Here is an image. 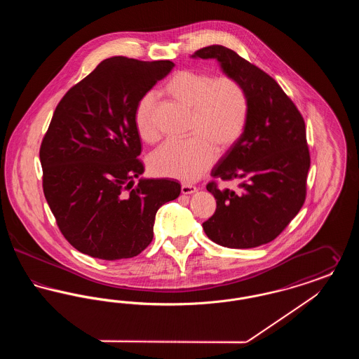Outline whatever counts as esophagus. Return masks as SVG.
<instances>
[{
    "label": "esophagus",
    "mask_w": 359,
    "mask_h": 359,
    "mask_svg": "<svg viewBox=\"0 0 359 359\" xmlns=\"http://www.w3.org/2000/svg\"><path fill=\"white\" fill-rule=\"evenodd\" d=\"M196 191H198V188L192 186V184H188V183H183L182 184V194H184V195H191V194H194Z\"/></svg>",
    "instance_id": "obj_1"
}]
</instances>
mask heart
<instances>
[{"label":"heart","instance_id":"heart-1","mask_svg":"<svg viewBox=\"0 0 359 359\" xmlns=\"http://www.w3.org/2000/svg\"><path fill=\"white\" fill-rule=\"evenodd\" d=\"M161 93L191 110L184 141H167L154 151L149 164L160 175L196 180L214 163L218 151H227L243 133L249 118V100L238 81L212 78L201 71L182 69L164 83ZM154 97L145 94L135 109L137 135L145 142L157 140L154 122Z\"/></svg>","mask_w":359,"mask_h":359}]
</instances>
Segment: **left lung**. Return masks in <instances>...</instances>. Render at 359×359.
Wrapping results in <instances>:
<instances>
[{
    "label": "left lung",
    "mask_w": 359,
    "mask_h": 359,
    "mask_svg": "<svg viewBox=\"0 0 359 359\" xmlns=\"http://www.w3.org/2000/svg\"><path fill=\"white\" fill-rule=\"evenodd\" d=\"M194 59H215L226 76L245 88L249 118L243 133L223 154L211 176L242 180L239 191H207L217 199L203 223L207 237L231 249H250L273 241L306 201L309 151L306 123L288 95L266 72L223 46H208Z\"/></svg>",
    "instance_id": "8db88e82"
}]
</instances>
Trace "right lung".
Listing matches in <instances>:
<instances>
[{"instance_id": "right-lung-1", "label": "right lung", "mask_w": 359, "mask_h": 359, "mask_svg": "<svg viewBox=\"0 0 359 359\" xmlns=\"http://www.w3.org/2000/svg\"><path fill=\"white\" fill-rule=\"evenodd\" d=\"M175 67L171 60L104 59L56 106L40 147L43 189L69 243L114 261L140 255L154 239L157 210L180 195L172 179L140 177L138 101Z\"/></svg>"}]
</instances>
